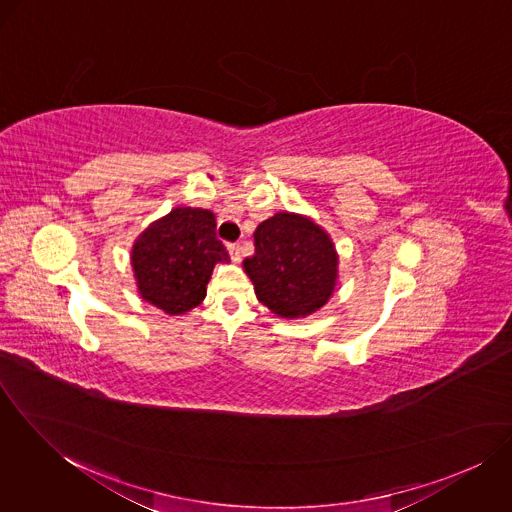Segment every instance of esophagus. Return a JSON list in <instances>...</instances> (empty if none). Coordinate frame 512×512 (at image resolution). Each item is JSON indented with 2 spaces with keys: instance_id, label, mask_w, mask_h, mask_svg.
<instances>
[{
  "instance_id": "1",
  "label": "esophagus",
  "mask_w": 512,
  "mask_h": 512,
  "mask_svg": "<svg viewBox=\"0 0 512 512\" xmlns=\"http://www.w3.org/2000/svg\"><path fill=\"white\" fill-rule=\"evenodd\" d=\"M226 248H228V254H230V258L234 260V262H238L240 260V244L238 242H230V244H226Z\"/></svg>"
}]
</instances>
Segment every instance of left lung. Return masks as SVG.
<instances>
[{"label": "left lung", "instance_id": "left-lung-1", "mask_svg": "<svg viewBox=\"0 0 512 512\" xmlns=\"http://www.w3.org/2000/svg\"><path fill=\"white\" fill-rule=\"evenodd\" d=\"M254 246L244 270L266 307L297 317L327 303L337 280V252L313 220L278 213L258 224Z\"/></svg>", "mask_w": 512, "mask_h": 512}]
</instances>
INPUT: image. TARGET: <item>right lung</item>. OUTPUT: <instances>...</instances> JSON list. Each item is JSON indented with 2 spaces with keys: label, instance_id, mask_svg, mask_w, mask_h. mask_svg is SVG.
Instances as JSON below:
<instances>
[{
  "label": "right lung",
  "instance_id": "1",
  "mask_svg": "<svg viewBox=\"0 0 512 512\" xmlns=\"http://www.w3.org/2000/svg\"><path fill=\"white\" fill-rule=\"evenodd\" d=\"M217 262H228V252L217 238L215 215L207 209H173L146 228L132 250L138 290L169 315L203 301Z\"/></svg>",
  "mask_w": 512,
  "mask_h": 512
}]
</instances>
